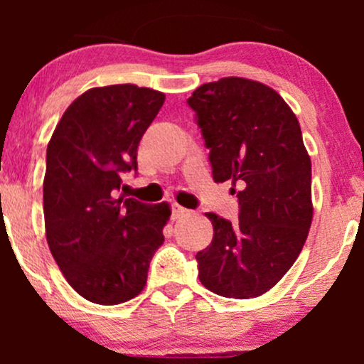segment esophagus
I'll return each instance as SVG.
<instances>
[{"label":"esophagus","mask_w":364,"mask_h":364,"mask_svg":"<svg viewBox=\"0 0 364 364\" xmlns=\"http://www.w3.org/2000/svg\"><path fill=\"white\" fill-rule=\"evenodd\" d=\"M186 208L181 207L179 203H171V219H179V217H183L186 214Z\"/></svg>","instance_id":"34e87169"}]
</instances>
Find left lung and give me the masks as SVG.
Segmentation results:
<instances>
[{"mask_svg":"<svg viewBox=\"0 0 364 364\" xmlns=\"http://www.w3.org/2000/svg\"><path fill=\"white\" fill-rule=\"evenodd\" d=\"M215 183L232 181L236 223L207 212L214 237L196 253L198 279L224 298H257L301 253L311 225V161L298 118L270 87L228 77L188 99Z\"/></svg>","mask_w":364,"mask_h":364,"instance_id":"left-lung-1","label":"left lung"}]
</instances>
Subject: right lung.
<instances>
[{"label":"right lung","mask_w":364,"mask_h":364,"mask_svg":"<svg viewBox=\"0 0 364 364\" xmlns=\"http://www.w3.org/2000/svg\"><path fill=\"white\" fill-rule=\"evenodd\" d=\"M162 92L132 83L83 92L65 111L46 152V237L70 286L97 304H119L147 284L164 243L168 203L118 196Z\"/></svg>","instance_id":"add662e5"}]
</instances>
